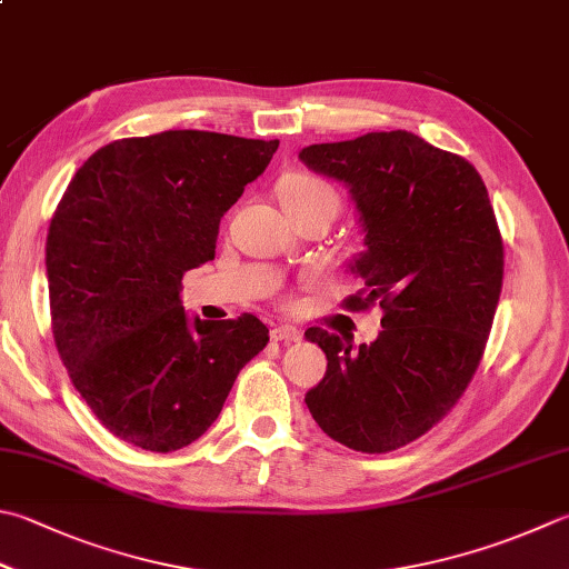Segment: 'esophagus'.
Here are the masks:
<instances>
[{
  "label": "esophagus",
  "mask_w": 569,
  "mask_h": 569,
  "mask_svg": "<svg viewBox=\"0 0 569 569\" xmlns=\"http://www.w3.org/2000/svg\"><path fill=\"white\" fill-rule=\"evenodd\" d=\"M299 337H302V331H299L292 325H277V327H272V339L274 341H299Z\"/></svg>",
  "instance_id": "1"
}]
</instances>
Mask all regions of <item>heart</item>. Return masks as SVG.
Wrapping results in <instances>:
<instances>
[{
    "label": "heart",
    "mask_w": 569,
    "mask_h": 569,
    "mask_svg": "<svg viewBox=\"0 0 569 569\" xmlns=\"http://www.w3.org/2000/svg\"><path fill=\"white\" fill-rule=\"evenodd\" d=\"M277 190H280V200L287 212H305L317 208L337 212L339 206L337 190L327 180L309 173H287Z\"/></svg>",
    "instance_id": "obj_1"
}]
</instances>
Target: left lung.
I'll list each match as a JSON object with an SVG mask.
<instances>
[{
	"instance_id": "8db88e82",
	"label": "left lung",
	"mask_w": 569,
	"mask_h": 569,
	"mask_svg": "<svg viewBox=\"0 0 569 569\" xmlns=\"http://www.w3.org/2000/svg\"><path fill=\"white\" fill-rule=\"evenodd\" d=\"M299 160L345 183L363 250L351 312L379 305L371 345L312 327L327 373L305 403L321 431L361 453H389L441 421L483 359L502 289V238L483 178L466 158L409 131L302 148Z\"/></svg>"
}]
</instances>
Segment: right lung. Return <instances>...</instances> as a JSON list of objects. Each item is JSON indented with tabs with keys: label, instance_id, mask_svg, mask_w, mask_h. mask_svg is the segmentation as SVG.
<instances>
[{
	"label": "right lung",
	"instance_id": "add662e5",
	"mask_svg": "<svg viewBox=\"0 0 569 569\" xmlns=\"http://www.w3.org/2000/svg\"><path fill=\"white\" fill-rule=\"evenodd\" d=\"M277 146L210 131L121 138L63 192L47 238L53 345L121 441L153 453L198 441L270 341L254 315L190 321L180 292Z\"/></svg>",
	"mask_w": 569,
	"mask_h": 569
}]
</instances>
